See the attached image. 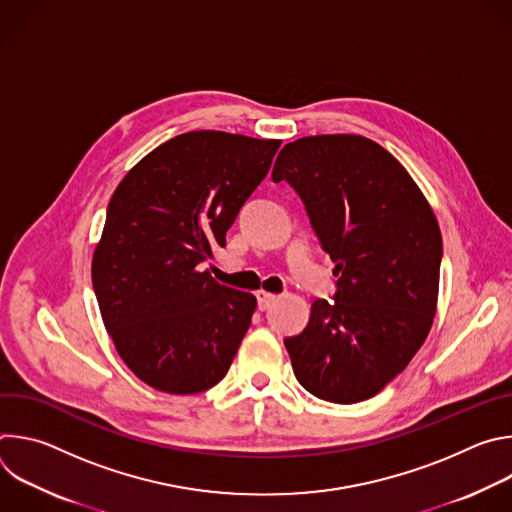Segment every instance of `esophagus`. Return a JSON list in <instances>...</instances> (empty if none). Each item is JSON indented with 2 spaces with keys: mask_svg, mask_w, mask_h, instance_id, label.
<instances>
[{
  "mask_svg": "<svg viewBox=\"0 0 512 512\" xmlns=\"http://www.w3.org/2000/svg\"><path fill=\"white\" fill-rule=\"evenodd\" d=\"M277 296L275 294H269V291H257V304H259V310H267L271 308V304H275Z\"/></svg>",
  "mask_w": 512,
  "mask_h": 512,
  "instance_id": "1",
  "label": "esophagus"
}]
</instances>
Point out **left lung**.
Masks as SVG:
<instances>
[{
    "instance_id": "1",
    "label": "left lung",
    "mask_w": 512,
    "mask_h": 512,
    "mask_svg": "<svg viewBox=\"0 0 512 512\" xmlns=\"http://www.w3.org/2000/svg\"><path fill=\"white\" fill-rule=\"evenodd\" d=\"M302 198L334 261V302L314 300L302 334L285 338L300 385L330 403L377 395L425 342L437 306L442 233L407 170L373 139L314 135L273 166Z\"/></svg>"
}]
</instances>
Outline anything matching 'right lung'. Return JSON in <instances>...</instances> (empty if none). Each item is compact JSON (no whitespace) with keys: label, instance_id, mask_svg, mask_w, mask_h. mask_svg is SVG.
<instances>
[{"label":"right lung","instance_id":"add662e5","mask_svg":"<svg viewBox=\"0 0 512 512\" xmlns=\"http://www.w3.org/2000/svg\"><path fill=\"white\" fill-rule=\"evenodd\" d=\"M279 145L225 131L182 133L113 192L93 287L119 356L150 387L192 395L227 375L257 300L202 267L225 247Z\"/></svg>","mask_w":512,"mask_h":512}]
</instances>
